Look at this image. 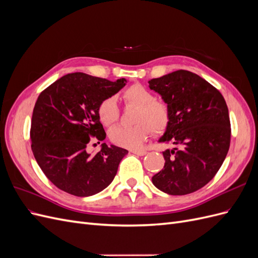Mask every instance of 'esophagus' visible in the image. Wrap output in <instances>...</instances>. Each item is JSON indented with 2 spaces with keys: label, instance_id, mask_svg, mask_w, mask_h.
<instances>
[{
  "label": "esophagus",
  "instance_id": "esophagus-1",
  "mask_svg": "<svg viewBox=\"0 0 258 258\" xmlns=\"http://www.w3.org/2000/svg\"><path fill=\"white\" fill-rule=\"evenodd\" d=\"M130 152L136 154V155H139V156H143L146 154V151H144V150H131Z\"/></svg>",
  "mask_w": 258,
  "mask_h": 258
}]
</instances>
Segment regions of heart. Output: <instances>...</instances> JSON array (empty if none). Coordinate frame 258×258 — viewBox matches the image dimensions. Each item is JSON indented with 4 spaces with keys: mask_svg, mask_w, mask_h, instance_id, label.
I'll return each instance as SVG.
<instances>
[{
    "mask_svg": "<svg viewBox=\"0 0 258 258\" xmlns=\"http://www.w3.org/2000/svg\"><path fill=\"white\" fill-rule=\"evenodd\" d=\"M120 99L128 107H135L132 126H117L111 129V141L122 147L138 148L151 136L162 134L170 124L171 112L165 101L156 99L154 92L141 84L129 86L120 93ZM120 110L114 98H106L98 106V117L104 126L110 127L119 119Z\"/></svg>",
    "mask_w": 258,
    "mask_h": 258,
    "instance_id": "1",
    "label": "heart"
}]
</instances>
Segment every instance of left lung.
<instances>
[{
	"label": "left lung",
	"mask_w": 258,
	"mask_h": 258,
	"mask_svg": "<svg viewBox=\"0 0 258 258\" xmlns=\"http://www.w3.org/2000/svg\"><path fill=\"white\" fill-rule=\"evenodd\" d=\"M169 105L171 120L160 142L167 150L165 167L153 184L169 195L191 194L212 179L226 158L231 128L222 93L199 75L177 70L150 82Z\"/></svg>",
	"instance_id": "8db88e82"
}]
</instances>
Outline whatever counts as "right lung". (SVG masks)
<instances>
[{"label":"right lung","instance_id":"right-lung-1","mask_svg":"<svg viewBox=\"0 0 258 258\" xmlns=\"http://www.w3.org/2000/svg\"><path fill=\"white\" fill-rule=\"evenodd\" d=\"M124 82L77 72L62 76L38 96L31 147L44 174L59 189L88 197L112 183L128 151L103 143L101 151L90 155L87 148L91 138L100 143L106 137L98 117L100 102L118 92Z\"/></svg>","mask_w":258,"mask_h":258}]
</instances>
